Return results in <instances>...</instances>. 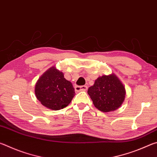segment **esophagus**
<instances>
[{"label":"esophagus","instance_id":"esophagus-1","mask_svg":"<svg viewBox=\"0 0 157 157\" xmlns=\"http://www.w3.org/2000/svg\"><path fill=\"white\" fill-rule=\"evenodd\" d=\"M88 87L87 86H76L75 89L76 91H86Z\"/></svg>","mask_w":157,"mask_h":157}]
</instances>
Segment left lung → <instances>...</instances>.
I'll use <instances>...</instances> for the list:
<instances>
[{"label":"left lung","mask_w":157,"mask_h":157,"mask_svg":"<svg viewBox=\"0 0 157 157\" xmlns=\"http://www.w3.org/2000/svg\"><path fill=\"white\" fill-rule=\"evenodd\" d=\"M87 93L98 110L109 112L118 109L123 104L126 91L118 77L111 73L97 78Z\"/></svg>","instance_id":"obj_1"}]
</instances>
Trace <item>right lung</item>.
Instances as JSON below:
<instances>
[{
	"label": "right lung",
	"instance_id": "1",
	"mask_svg": "<svg viewBox=\"0 0 157 157\" xmlns=\"http://www.w3.org/2000/svg\"><path fill=\"white\" fill-rule=\"evenodd\" d=\"M35 95L44 107L59 110L70 104L75 95V89L63 73L52 66L37 80L34 89Z\"/></svg>",
	"mask_w": 157,
	"mask_h": 157
}]
</instances>
